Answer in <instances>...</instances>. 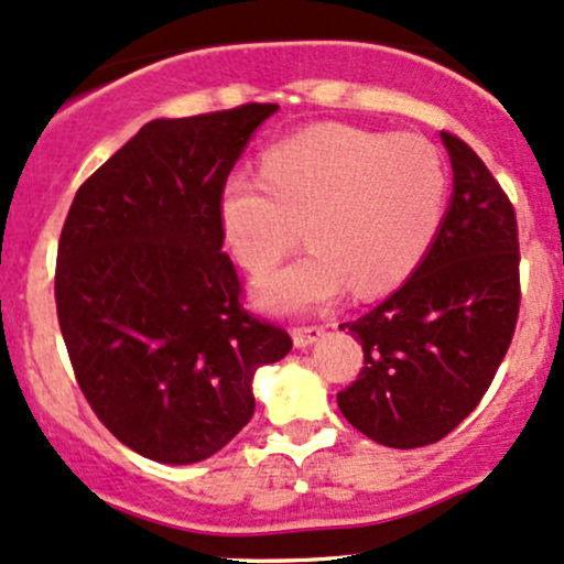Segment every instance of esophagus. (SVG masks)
<instances>
[{"label":"esophagus","instance_id":"esophagus-1","mask_svg":"<svg viewBox=\"0 0 564 564\" xmlns=\"http://www.w3.org/2000/svg\"><path fill=\"white\" fill-rule=\"evenodd\" d=\"M323 336H325L323 325H304V328L293 330V341L299 349L312 347V344H317Z\"/></svg>","mask_w":564,"mask_h":564}]
</instances>
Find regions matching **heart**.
<instances>
[{
	"instance_id": "obj_1",
	"label": "heart",
	"mask_w": 564,
	"mask_h": 564,
	"mask_svg": "<svg viewBox=\"0 0 564 564\" xmlns=\"http://www.w3.org/2000/svg\"><path fill=\"white\" fill-rule=\"evenodd\" d=\"M449 169L420 134L312 126L260 155V177L220 187V228L234 258L265 274L304 234L308 252L260 282L271 312H306L347 288L368 299L401 284L438 234Z\"/></svg>"
}]
</instances>
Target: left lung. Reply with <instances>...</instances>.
<instances>
[{
    "instance_id": "obj_1",
    "label": "left lung",
    "mask_w": 564,
    "mask_h": 564,
    "mask_svg": "<svg viewBox=\"0 0 564 564\" xmlns=\"http://www.w3.org/2000/svg\"><path fill=\"white\" fill-rule=\"evenodd\" d=\"M454 193L411 276L344 328L362 368L336 395L352 427L392 449L449 435L492 384L519 317V231L511 202L459 137L441 131Z\"/></svg>"
}]
</instances>
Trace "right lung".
Segmentation results:
<instances>
[{
  "instance_id": "add662e5",
  "label": "right lung",
  "mask_w": 564,
  "mask_h": 564,
  "mask_svg": "<svg viewBox=\"0 0 564 564\" xmlns=\"http://www.w3.org/2000/svg\"><path fill=\"white\" fill-rule=\"evenodd\" d=\"M280 105L150 120L80 185L58 239L56 308L83 395L120 444L166 465L220 452L288 330L241 306L220 187Z\"/></svg>"
}]
</instances>
